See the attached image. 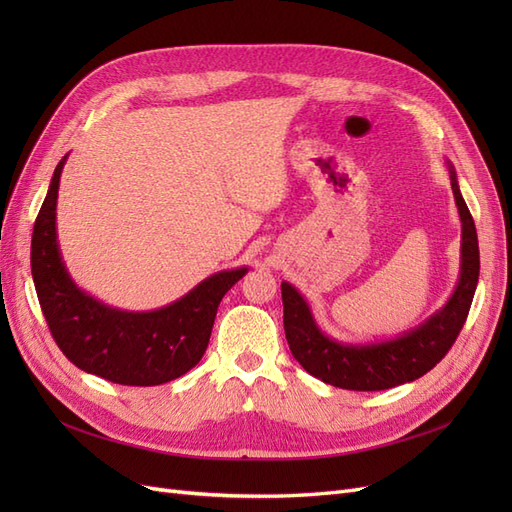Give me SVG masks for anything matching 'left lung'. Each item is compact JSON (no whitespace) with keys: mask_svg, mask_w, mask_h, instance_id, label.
Returning a JSON list of instances; mask_svg holds the SVG:
<instances>
[{"mask_svg":"<svg viewBox=\"0 0 512 512\" xmlns=\"http://www.w3.org/2000/svg\"><path fill=\"white\" fill-rule=\"evenodd\" d=\"M451 188L461 218V273L451 299L421 327L380 344H342L324 335L299 290L282 282L284 331L294 359L307 374L348 391H384L425 376L451 350L468 318L478 284V237L470 209L459 192L453 164Z\"/></svg>","mask_w":512,"mask_h":512,"instance_id":"left-lung-1","label":"left lung"}]
</instances>
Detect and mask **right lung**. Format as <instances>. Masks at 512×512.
I'll use <instances>...</instances> for the list:
<instances>
[{
    "mask_svg": "<svg viewBox=\"0 0 512 512\" xmlns=\"http://www.w3.org/2000/svg\"><path fill=\"white\" fill-rule=\"evenodd\" d=\"M66 158L55 168L32 235V275L55 344L70 363L115 384L156 386L183 376L203 359L220 301L247 269L215 273L153 312H123L89 297L72 282L57 245V190Z\"/></svg>",
    "mask_w": 512,
    "mask_h": 512,
    "instance_id": "add662e5",
    "label": "right lung"
}]
</instances>
